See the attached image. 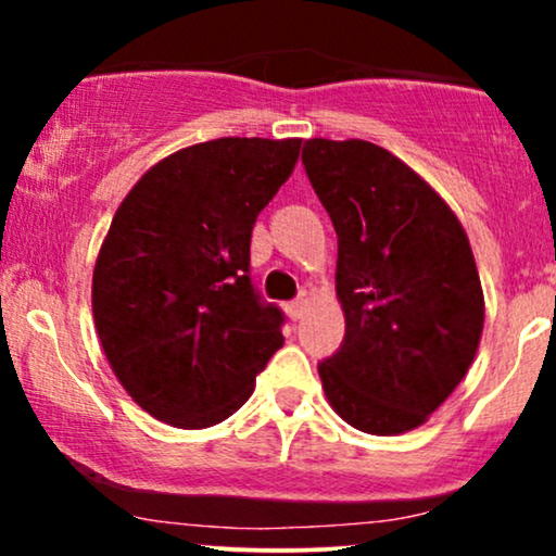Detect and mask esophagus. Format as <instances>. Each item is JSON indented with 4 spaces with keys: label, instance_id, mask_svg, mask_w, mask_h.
I'll return each mask as SVG.
<instances>
[{
    "label": "esophagus",
    "instance_id": "esophagus-1",
    "mask_svg": "<svg viewBox=\"0 0 556 556\" xmlns=\"http://www.w3.org/2000/svg\"><path fill=\"white\" fill-rule=\"evenodd\" d=\"M308 303H311L308 292H303V295H298L295 300H290V303H287V305H285L287 316H290V318H292V321H298V318H303V314H305V308H308Z\"/></svg>",
    "mask_w": 556,
    "mask_h": 556
}]
</instances>
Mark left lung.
Here are the masks:
<instances>
[{
  "label": "left lung",
  "mask_w": 556,
  "mask_h": 556,
  "mask_svg": "<svg viewBox=\"0 0 556 556\" xmlns=\"http://www.w3.org/2000/svg\"><path fill=\"white\" fill-rule=\"evenodd\" d=\"M303 164L337 232L344 340L318 366L329 405L376 437L418 429L481 342L468 235L444 198L381 146L311 138Z\"/></svg>",
  "instance_id": "left-lung-1"
}]
</instances>
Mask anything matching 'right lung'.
Here are the masks:
<instances>
[{
  "instance_id": "1",
  "label": "right lung",
  "mask_w": 556,
  "mask_h": 556,
  "mask_svg": "<svg viewBox=\"0 0 556 556\" xmlns=\"http://www.w3.org/2000/svg\"><path fill=\"white\" fill-rule=\"evenodd\" d=\"M300 138H216L162 159L119 203L93 266V324L125 392L177 429L245 405L285 316L251 285V232Z\"/></svg>"
}]
</instances>
